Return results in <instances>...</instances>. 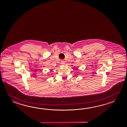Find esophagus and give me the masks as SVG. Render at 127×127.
<instances>
[{
  "label": "esophagus",
  "mask_w": 127,
  "mask_h": 127,
  "mask_svg": "<svg viewBox=\"0 0 127 127\" xmlns=\"http://www.w3.org/2000/svg\"><path fill=\"white\" fill-rule=\"evenodd\" d=\"M61 64L62 65H64L65 64L64 61L63 60H62L61 61Z\"/></svg>",
  "instance_id": "34e87169"
}]
</instances>
